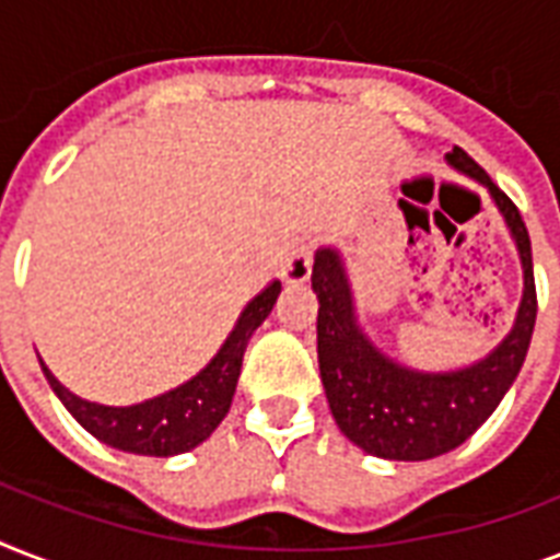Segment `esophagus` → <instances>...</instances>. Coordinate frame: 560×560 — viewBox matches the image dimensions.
Returning <instances> with one entry per match:
<instances>
[{
	"instance_id": "esophagus-1",
	"label": "esophagus",
	"mask_w": 560,
	"mask_h": 560,
	"mask_svg": "<svg viewBox=\"0 0 560 560\" xmlns=\"http://www.w3.org/2000/svg\"><path fill=\"white\" fill-rule=\"evenodd\" d=\"M311 267H314V258H311V246L299 244L293 253L288 255V261L281 267V279L288 284H305L311 279Z\"/></svg>"
}]
</instances>
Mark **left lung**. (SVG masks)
Segmentation results:
<instances>
[{
	"instance_id": "left-lung-1",
	"label": "left lung",
	"mask_w": 560,
	"mask_h": 560,
	"mask_svg": "<svg viewBox=\"0 0 560 560\" xmlns=\"http://www.w3.org/2000/svg\"><path fill=\"white\" fill-rule=\"evenodd\" d=\"M447 165L486 186L503 214L523 267V296L512 331L482 360L451 372H421L383 354L360 328L354 290L340 249L319 246L311 284L319 299L316 354L325 398L349 442L377 459L424 462L468 442L503 400L529 351L538 299L532 272V244L521 211L462 148Z\"/></svg>"
}]
</instances>
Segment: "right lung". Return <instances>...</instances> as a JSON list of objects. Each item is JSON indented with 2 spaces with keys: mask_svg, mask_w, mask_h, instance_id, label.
Segmentation results:
<instances>
[{
  "mask_svg": "<svg viewBox=\"0 0 560 560\" xmlns=\"http://www.w3.org/2000/svg\"><path fill=\"white\" fill-rule=\"evenodd\" d=\"M279 293L281 281H270L258 296L249 299L218 354L194 377L174 389L162 392L156 398L139 400L130 407H107V404L81 398L66 389L43 360H39V366H43L48 386L63 400V407L72 412L74 421L98 442L109 444L116 451L136 453V456H162V459L179 456V453L194 451L197 444L206 442L226 418L237 377H241V366H244L246 342L255 328L270 316Z\"/></svg>",
  "mask_w": 560,
  "mask_h": 560,
  "instance_id": "right-lung-1",
  "label": "right lung"
}]
</instances>
